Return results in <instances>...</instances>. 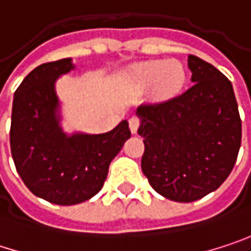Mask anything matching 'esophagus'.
I'll list each match as a JSON object with an SVG mask.
<instances>
[{
    "label": "esophagus",
    "instance_id": "esophagus-1",
    "mask_svg": "<svg viewBox=\"0 0 251 251\" xmlns=\"http://www.w3.org/2000/svg\"><path fill=\"white\" fill-rule=\"evenodd\" d=\"M129 127H130V132L132 133H136V130L139 127V118L138 116H132L129 119Z\"/></svg>",
    "mask_w": 251,
    "mask_h": 251
}]
</instances>
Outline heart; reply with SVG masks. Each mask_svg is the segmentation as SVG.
<instances>
[{"mask_svg": "<svg viewBox=\"0 0 251 251\" xmlns=\"http://www.w3.org/2000/svg\"><path fill=\"white\" fill-rule=\"evenodd\" d=\"M132 79L139 88L154 84V94L160 99H169L183 88L186 71L177 61H147L132 68Z\"/></svg>", "mask_w": 251, "mask_h": 251, "instance_id": "1", "label": "heart"}]
</instances>
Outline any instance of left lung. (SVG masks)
Segmentation results:
<instances>
[{"mask_svg":"<svg viewBox=\"0 0 251 251\" xmlns=\"http://www.w3.org/2000/svg\"><path fill=\"white\" fill-rule=\"evenodd\" d=\"M193 85L136 109L144 138L142 173L151 187L176 202H193L229 176L241 145V119L229 79L189 55Z\"/></svg>","mask_w":251,"mask_h":251,"instance_id":"obj_1","label":"left lung"}]
</instances>
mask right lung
Masks as SVG:
<instances>
[{"label":"right lung","mask_w":251,"mask_h":251,"mask_svg":"<svg viewBox=\"0 0 251 251\" xmlns=\"http://www.w3.org/2000/svg\"><path fill=\"white\" fill-rule=\"evenodd\" d=\"M73 68L71 58L34 68L16 90L11 112L16 169L33 195L56 205H75L97 195L112 160L130 138L127 121L101 135L67 136L61 130L55 81Z\"/></svg>","instance_id":"right-lung-1"}]
</instances>
